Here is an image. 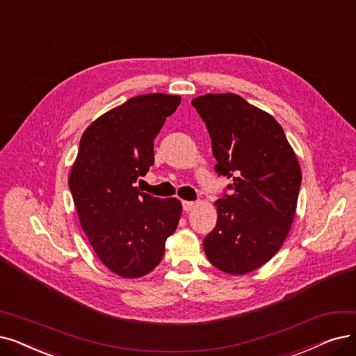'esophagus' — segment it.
Instances as JSON below:
<instances>
[{
  "label": "esophagus",
  "instance_id": "obj_1",
  "mask_svg": "<svg viewBox=\"0 0 356 356\" xmlns=\"http://www.w3.org/2000/svg\"><path fill=\"white\" fill-rule=\"evenodd\" d=\"M197 206L195 202H182V209L186 211H191Z\"/></svg>",
  "mask_w": 356,
  "mask_h": 356
}]
</instances>
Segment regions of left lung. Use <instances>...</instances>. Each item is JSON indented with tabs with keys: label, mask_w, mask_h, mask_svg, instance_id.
Returning a JSON list of instances; mask_svg holds the SVG:
<instances>
[{
	"label": "left lung",
	"mask_w": 356,
	"mask_h": 356,
	"mask_svg": "<svg viewBox=\"0 0 356 356\" xmlns=\"http://www.w3.org/2000/svg\"><path fill=\"white\" fill-rule=\"evenodd\" d=\"M211 138L215 170L232 184L215 203L216 227L204 239L209 261L245 275L280 250L295 216L301 169L280 124L235 93L193 99Z\"/></svg>",
	"instance_id": "obj_1"
}]
</instances>
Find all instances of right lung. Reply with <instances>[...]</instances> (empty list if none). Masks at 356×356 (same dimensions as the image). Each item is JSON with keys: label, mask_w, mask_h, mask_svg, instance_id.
Instances as JSON below:
<instances>
[{"label": "right lung", "mask_w": 356, "mask_h": 356, "mask_svg": "<svg viewBox=\"0 0 356 356\" xmlns=\"http://www.w3.org/2000/svg\"><path fill=\"white\" fill-rule=\"evenodd\" d=\"M179 102L181 96L163 93L131 97L81 136L68 187L99 260L121 277L152 272L178 226V198L140 193L136 182L154 163L153 141Z\"/></svg>", "instance_id": "obj_1"}]
</instances>
